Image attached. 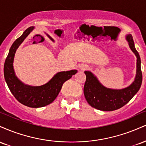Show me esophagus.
Segmentation results:
<instances>
[{"label": "esophagus", "mask_w": 146, "mask_h": 146, "mask_svg": "<svg viewBox=\"0 0 146 146\" xmlns=\"http://www.w3.org/2000/svg\"><path fill=\"white\" fill-rule=\"evenodd\" d=\"M88 65L85 64H82L80 65V69L81 70V71H85V70H86L87 68H88Z\"/></svg>", "instance_id": "34e87169"}]
</instances>
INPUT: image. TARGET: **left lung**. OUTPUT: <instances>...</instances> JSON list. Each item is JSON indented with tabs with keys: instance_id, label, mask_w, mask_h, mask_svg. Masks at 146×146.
I'll list each match as a JSON object with an SVG mask.
<instances>
[{
	"instance_id": "1",
	"label": "left lung",
	"mask_w": 146,
	"mask_h": 146,
	"mask_svg": "<svg viewBox=\"0 0 146 146\" xmlns=\"http://www.w3.org/2000/svg\"><path fill=\"white\" fill-rule=\"evenodd\" d=\"M131 51L137 57V72L131 84L121 89H113L104 86L91 71H84L86 80L84 86V94L87 102L93 108L103 111H113L126 104L136 95L142 83L141 59L135 48L131 34L125 36Z\"/></svg>"
}]
</instances>
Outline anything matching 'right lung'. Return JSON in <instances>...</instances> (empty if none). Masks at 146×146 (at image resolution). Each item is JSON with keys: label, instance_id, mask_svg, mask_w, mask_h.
Masks as SVG:
<instances>
[{"label": "right lung", "instance_id": "1", "mask_svg": "<svg viewBox=\"0 0 146 146\" xmlns=\"http://www.w3.org/2000/svg\"><path fill=\"white\" fill-rule=\"evenodd\" d=\"M34 29L31 27L23 32L21 37L16 40L10 48L4 64L5 80L10 91L15 98L22 104L31 108H40L52 103L59 94L63 84L78 72L77 70L61 71L57 73L47 83L41 86H33L25 84L17 78L14 68V60L16 50L25 38ZM50 40L53 39L48 34Z\"/></svg>", "mask_w": 146, "mask_h": 146}]
</instances>
